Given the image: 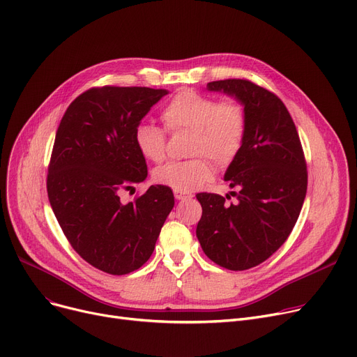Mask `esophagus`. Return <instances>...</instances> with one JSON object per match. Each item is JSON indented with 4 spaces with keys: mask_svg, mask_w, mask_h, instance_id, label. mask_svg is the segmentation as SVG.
<instances>
[{
    "mask_svg": "<svg viewBox=\"0 0 357 357\" xmlns=\"http://www.w3.org/2000/svg\"><path fill=\"white\" fill-rule=\"evenodd\" d=\"M175 198H176L178 201H185V199L192 198V194H190V192H176V191H175Z\"/></svg>",
    "mask_w": 357,
    "mask_h": 357,
    "instance_id": "34e87169",
    "label": "esophagus"
}]
</instances>
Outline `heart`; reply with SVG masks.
I'll return each mask as SVG.
<instances>
[{
	"mask_svg": "<svg viewBox=\"0 0 357 357\" xmlns=\"http://www.w3.org/2000/svg\"><path fill=\"white\" fill-rule=\"evenodd\" d=\"M160 119L169 133L190 131L188 160L171 162L153 174L155 182L176 192H191L213 176V163L229 167L240 155L248 135V112L236 97L218 98L194 89L179 91L169 101ZM139 153L149 162L162 163L166 158V132L140 123L135 130Z\"/></svg>",
	"mask_w": 357,
	"mask_h": 357,
	"instance_id": "1",
	"label": "heart"
}]
</instances>
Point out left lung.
Returning a JSON list of instances; mask_svg holds the SVG:
<instances>
[{"label": "left lung", "instance_id": "obj_1", "mask_svg": "<svg viewBox=\"0 0 357 357\" xmlns=\"http://www.w3.org/2000/svg\"><path fill=\"white\" fill-rule=\"evenodd\" d=\"M238 98L248 112V135L226 179L236 202L211 192L197 199L202 215L199 245L214 264L246 271L269 259L291 234L307 194L308 172L301 140L285 104L249 79L207 84Z\"/></svg>", "mask_w": 357, "mask_h": 357}]
</instances>
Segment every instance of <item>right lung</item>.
Masks as SVG:
<instances>
[{"mask_svg": "<svg viewBox=\"0 0 357 357\" xmlns=\"http://www.w3.org/2000/svg\"><path fill=\"white\" fill-rule=\"evenodd\" d=\"M166 89L92 86L75 98L56 131L47 167V197L73 250L109 275L142 268L175 199L172 190L152 185L121 204L147 176L135 130Z\"/></svg>", "mask_w": 357, "mask_h": 357, "instance_id": "obj_1", "label": "right lung"}]
</instances>
